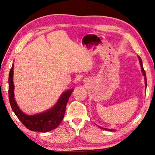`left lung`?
I'll use <instances>...</instances> for the list:
<instances>
[{"mask_svg": "<svg viewBox=\"0 0 155 155\" xmlns=\"http://www.w3.org/2000/svg\"><path fill=\"white\" fill-rule=\"evenodd\" d=\"M139 61H140V67H141V71H142L143 72V75L144 76V80H145V85H146V87H147V77H146V73H145V71H144V68H143V62H142V60H141V58L140 57H139ZM101 128H103V129H104V130H110V131H114V130L113 129H107V128H102L101 127Z\"/></svg>", "mask_w": 155, "mask_h": 155, "instance_id": "obj_1", "label": "left lung"}]
</instances>
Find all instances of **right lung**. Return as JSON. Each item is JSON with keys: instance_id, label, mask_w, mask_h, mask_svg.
Returning <instances> with one entry per match:
<instances>
[{"instance_id": "1", "label": "right lung", "mask_w": 155, "mask_h": 155, "mask_svg": "<svg viewBox=\"0 0 155 155\" xmlns=\"http://www.w3.org/2000/svg\"><path fill=\"white\" fill-rule=\"evenodd\" d=\"M13 64L10 71L8 77V98L12 109L19 120L32 131L46 133L57 128L63 120L66 106L73 89L64 92L59 98L55 106L47 112L38 114L29 115L23 113L18 108L14 98V84H13Z\"/></svg>"}]
</instances>
